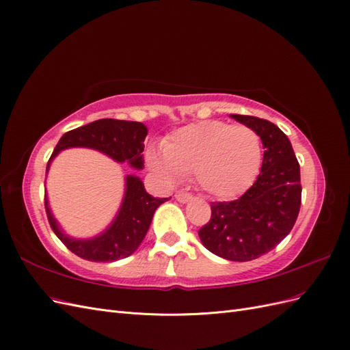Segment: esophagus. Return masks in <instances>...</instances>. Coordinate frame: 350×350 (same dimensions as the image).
<instances>
[{
	"instance_id": "obj_1",
	"label": "esophagus",
	"mask_w": 350,
	"mask_h": 350,
	"mask_svg": "<svg viewBox=\"0 0 350 350\" xmlns=\"http://www.w3.org/2000/svg\"><path fill=\"white\" fill-rule=\"evenodd\" d=\"M191 194L189 193H184V191H179V193H176V196H175V198L179 201V203H187L188 200H191Z\"/></svg>"
}]
</instances>
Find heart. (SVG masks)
<instances>
[{"instance_id": "obj_1", "label": "heart", "mask_w": 350, "mask_h": 350, "mask_svg": "<svg viewBox=\"0 0 350 350\" xmlns=\"http://www.w3.org/2000/svg\"><path fill=\"white\" fill-rule=\"evenodd\" d=\"M147 165L174 183L196 174L200 187L219 198H232L248 189L260 172L262 144L247 125L203 121L183 126L167 137L163 153L150 149Z\"/></svg>"}]
</instances>
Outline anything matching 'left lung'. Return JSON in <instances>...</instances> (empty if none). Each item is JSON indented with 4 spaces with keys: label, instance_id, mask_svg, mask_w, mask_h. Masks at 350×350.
<instances>
[{
    "label": "left lung",
    "instance_id": "left-lung-1",
    "mask_svg": "<svg viewBox=\"0 0 350 350\" xmlns=\"http://www.w3.org/2000/svg\"><path fill=\"white\" fill-rule=\"evenodd\" d=\"M230 116L260 135L261 172L238 200L211 203V217L198 237L221 258L250 261L271 251L292 230L301 208V171L288 135L278 125L251 115Z\"/></svg>",
    "mask_w": 350,
    "mask_h": 350
}]
</instances>
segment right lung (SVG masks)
<instances>
[{
	"label": "right lung",
	"mask_w": 350,
	"mask_h": 350,
	"mask_svg": "<svg viewBox=\"0 0 350 350\" xmlns=\"http://www.w3.org/2000/svg\"><path fill=\"white\" fill-rule=\"evenodd\" d=\"M146 135V125L134 121L105 118L79 126L61 137L54 153L49 157L46 172L52 159L68 147H90L108 154L116 162H129L133 167L142 169L144 165L142 153ZM125 185L124 201L113 224L102 235L93 239H72L62 234L51 213L45 196L49 225L71 252L89 261L108 262L129 257L139 248L149 230L154 210L167 198H154L150 196L139 176H126Z\"/></svg>",
	"instance_id": "1"
}]
</instances>
